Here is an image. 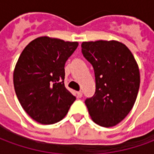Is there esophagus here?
<instances>
[{
	"label": "esophagus",
	"mask_w": 154,
	"mask_h": 154,
	"mask_svg": "<svg viewBox=\"0 0 154 154\" xmlns=\"http://www.w3.org/2000/svg\"><path fill=\"white\" fill-rule=\"evenodd\" d=\"M76 94H77V96H78L79 98H80V97H82V95H83V93H82V91H78V92L76 93Z\"/></svg>",
	"instance_id": "1"
}]
</instances>
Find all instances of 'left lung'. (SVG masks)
Masks as SVG:
<instances>
[{
    "mask_svg": "<svg viewBox=\"0 0 154 154\" xmlns=\"http://www.w3.org/2000/svg\"><path fill=\"white\" fill-rule=\"evenodd\" d=\"M84 57L92 64L95 92L85 103L93 122L110 128L132 110L140 85V72L132 52L124 43L111 40L83 42Z\"/></svg>",
    "mask_w": 154,
    "mask_h": 154,
    "instance_id": "8db88e82",
    "label": "left lung"
}]
</instances>
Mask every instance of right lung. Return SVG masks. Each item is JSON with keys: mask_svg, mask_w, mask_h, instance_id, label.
<instances>
[{"mask_svg": "<svg viewBox=\"0 0 154 154\" xmlns=\"http://www.w3.org/2000/svg\"><path fill=\"white\" fill-rule=\"evenodd\" d=\"M78 42L39 37L23 49L15 66V92L24 111L44 125L66 116L75 96L64 86V65Z\"/></svg>", "mask_w": 154, "mask_h": 154, "instance_id": "obj_1", "label": "right lung"}]
</instances>
